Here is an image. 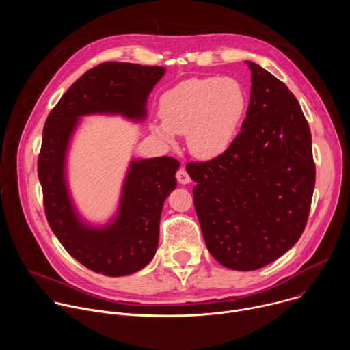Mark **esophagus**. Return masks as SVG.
Listing matches in <instances>:
<instances>
[{
	"mask_svg": "<svg viewBox=\"0 0 350 350\" xmlns=\"http://www.w3.org/2000/svg\"><path fill=\"white\" fill-rule=\"evenodd\" d=\"M177 180H178V183L180 184H189L191 183V177H189V174L187 173V170H185V167H181L178 172H177Z\"/></svg>",
	"mask_w": 350,
	"mask_h": 350,
	"instance_id": "1",
	"label": "esophagus"
}]
</instances>
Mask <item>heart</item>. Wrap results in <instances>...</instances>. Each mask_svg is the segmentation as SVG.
<instances>
[{
    "instance_id": "1",
    "label": "heart",
    "mask_w": 350,
    "mask_h": 350,
    "mask_svg": "<svg viewBox=\"0 0 350 350\" xmlns=\"http://www.w3.org/2000/svg\"><path fill=\"white\" fill-rule=\"evenodd\" d=\"M246 109L247 95L237 79L192 77L162 94V123H151V130L167 144L174 142V134H187L193 157L215 159L234 144Z\"/></svg>"
}]
</instances>
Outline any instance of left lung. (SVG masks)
Listing matches in <instances>:
<instances>
[{
	"instance_id": "1",
	"label": "left lung",
	"mask_w": 350,
	"mask_h": 350,
	"mask_svg": "<svg viewBox=\"0 0 350 350\" xmlns=\"http://www.w3.org/2000/svg\"><path fill=\"white\" fill-rule=\"evenodd\" d=\"M241 133L223 155L185 166L211 255L251 271L282 256L301 238L316 183L312 134L288 87L255 62Z\"/></svg>"
}]
</instances>
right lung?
I'll return each instance as SVG.
<instances>
[{"instance_id": "obj_1", "label": "right lung", "mask_w": 350, "mask_h": 350, "mask_svg": "<svg viewBox=\"0 0 350 350\" xmlns=\"http://www.w3.org/2000/svg\"><path fill=\"white\" fill-rule=\"evenodd\" d=\"M163 66L105 62L85 72L48 115L38 157V180L49 227L62 246L87 269L122 277L144 269L157 254L163 202L176 188L178 161L169 157L133 159L119 206L104 226L77 212L68 183V151L80 119L90 115L146 118V101L165 76Z\"/></svg>"}]
</instances>
